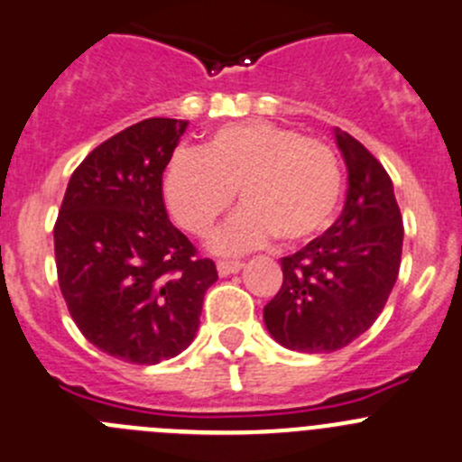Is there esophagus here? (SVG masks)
<instances>
[{
	"label": "esophagus",
	"instance_id": "esophagus-1",
	"mask_svg": "<svg viewBox=\"0 0 462 462\" xmlns=\"http://www.w3.org/2000/svg\"><path fill=\"white\" fill-rule=\"evenodd\" d=\"M241 262H227V260H223V262H218L217 264V269H218V273L221 275H230V273H236V271L241 269Z\"/></svg>",
	"mask_w": 462,
	"mask_h": 462
}]
</instances>
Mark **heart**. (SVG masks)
<instances>
[{
  "label": "heart",
  "instance_id": "heart-1",
  "mask_svg": "<svg viewBox=\"0 0 462 462\" xmlns=\"http://www.w3.org/2000/svg\"><path fill=\"white\" fill-rule=\"evenodd\" d=\"M236 191L244 209L211 239L218 253H245L275 236L303 244L335 217L342 196L337 154L321 139L251 120L217 129L202 152L178 150L163 172L172 218L198 236L232 209Z\"/></svg>",
  "mask_w": 462,
  "mask_h": 462
}]
</instances>
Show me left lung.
Returning a JSON list of instances; mask_svg holds the SVG:
<instances>
[{
  "mask_svg": "<svg viewBox=\"0 0 462 462\" xmlns=\"http://www.w3.org/2000/svg\"><path fill=\"white\" fill-rule=\"evenodd\" d=\"M348 191L337 221L280 260L282 287L266 303L271 337L300 353H333L372 328L396 282L403 221L383 163L337 129Z\"/></svg>",
  "mask_w": 462,
  "mask_h": 462,
  "instance_id": "1",
  "label": "left lung"
}]
</instances>
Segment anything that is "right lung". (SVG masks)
<instances>
[{"mask_svg":"<svg viewBox=\"0 0 462 462\" xmlns=\"http://www.w3.org/2000/svg\"><path fill=\"white\" fill-rule=\"evenodd\" d=\"M187 120L148 118L72 172L54 223L59 287L90 344L157 365L193 342L217 264L168 221L162 178Z\"/></svg>","mask_w":462,"mask_h":462,"instance_id":"1","label":"right lung"}]
</instances>
